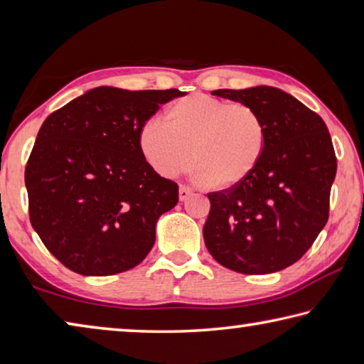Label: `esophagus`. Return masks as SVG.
Returning <instances> with one entry per match:
<instances>
[{"label":"esophagus","instance_id":"obj_1","mask_svg":"<svg viewBox=\"0 0 364 364\" xmlns=\"http://www.w3.org/2000/svg\"><path fill=\"white\" fill-rule=\"evenodd\" d=\"M193 193V190L187 187V186H181L178 187V198H181V201H186L187 198H190Z\"/></svg>","mask_w":364,"mask_h":364}]
</instances>
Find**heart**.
I'll return each instance as SVG.
<instances>
[{
  "instance_id": "b5f03b06",
  "label": "heart",
  "mask_w": 364,
  "mask_h": 364,
  "mask_svg": "<svg viewBox=\"0 0 364 364\" xmlns=\"http://www.w3.org/2000/svg\"><path fill=\"white\" fill-rule=\"evenodd\" d=\"M137 144L146 164L161 177H176L193 164L208 187L230 190L256 172L267 131L251 107L190 94L168 108L166 124L155 118L145 121Z\"/></svg>"
}]
</instances>
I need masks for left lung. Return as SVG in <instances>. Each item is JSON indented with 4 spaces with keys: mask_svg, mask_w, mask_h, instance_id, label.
Here are the masks:
<instances>
[{
    "mask_svg": "<svg viewBox=\"0 0 364 364\" xmlns=\"http://www.w3.org/2000/svg\"><path fill=\"white\" fill-rule=\"evenodd\" d=\"M211 94L254 108L265 124L267 145L243 186L208 193L206 247L233 272H279L297 262L326 225L337 171L333 140L320 114L278 87Z\"/></svg>",
    "mask_w": 364,
    "mask_h": 364,
    "instance_id": "left-lung-1",
    "label": "left lung"
}]
</instances>
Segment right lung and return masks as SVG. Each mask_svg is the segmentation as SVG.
Wrapping results in <instances>:
<instances>
[{"label": "right lung", "mask_w": 364, "mask_h": 364, "mask_svg": "<svg viewBox=\"0 0 364 364\" xmlns=\"http://www.w3.org/2000/svg\"><path fill=\"white\" fill-rule=\"evenodd\" d=\"M178 89L100 86L44 119L25 168L31 227L68 270L107 277L131 270L155 245L159 215L178 187L153 171L137 136Z\"/></svg>", "instance_id": "add662e5"}]
</instances>
